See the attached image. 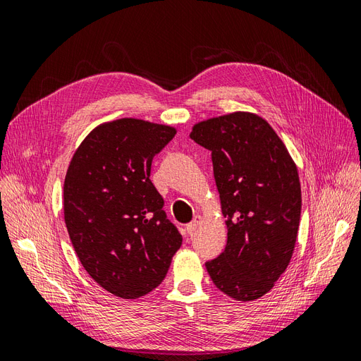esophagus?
I'll list each match as a JSON object with an SVG mask.
<instances>
[{"mask_svg": "<svg viewBox=\"0 0 361 361\" xmlns=\"http://www.w3.org/2000/svg\"><path fill=\"white\" fill-rule=\"evenodd\" d=\"M200 223H202V216H200V215H195V216H194V220L187 226V232H188V235H192L195 231H197V227L200 226Z\"/></svg>", "mask_w": 361, "mask_h": 361, "instance_id": "obj_1", "label": "esophagus"}]
</instances>
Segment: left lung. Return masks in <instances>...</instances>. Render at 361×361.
<instances>
[{"instance_id":"left-lung-1","label":"left lung","mask_w":361,"mask_h":361,"mask_svg":"<svg viewBox=\"0 0 361 361\" xmlns=\"http://www.w3.org/2000/svg\"><path fill=\"white\" fill-rule=\"evenodd\" d=\"M190 137L211 150L227 218L226 248L206 269L231 298L257 300L274 288L293 253L301 215L297 166L276 130L253 113L203 120Z\"/></svg>"}]
</instances>
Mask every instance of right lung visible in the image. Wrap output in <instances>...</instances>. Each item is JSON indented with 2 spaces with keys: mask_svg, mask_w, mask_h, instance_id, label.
I'll return each instance as SVG.
<instances>
[{
  "mask_svg": "<svg viewBox=\"0 0 361 361\" xmlns=\"http://www.w3.org/2000/svg\"><path fill=\"white\" fill-rule=\"evenodd\" d=\"M174 134L169 125L117 118L96 126L71 159L64 223L84 269L116 297L154 290L180 248L182 236L150 180L152 159Z\"/></svg>",
  "mask_w": 361,
  "mask_h": 361,
  "instance_id": "add662e5",
  "label": "right lung"
}]
</instances>
